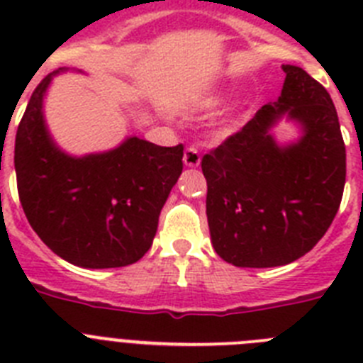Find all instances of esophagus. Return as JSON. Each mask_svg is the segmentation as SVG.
<instances>
[{
	"label": "esophagus",
	"mask_w": 363,
	"mask_h": 363,
	"mask_svg": "<svg viewBox=\"0 0 363 363\" xmlns=\"http://www.w3.org/2000/svg\"><path fill=\"white\" fill-rule=\"evenodd\" d=\"M200 162H201L200 152H198L194 147H189V149H185V152H184L185 167H198L200 165Z\"/></svg>",
	"instance_id": "34e87169"
}]
</instances>
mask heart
<instances>
[{"label":"heart","mask_w":363,"mask_h":363,"mask_svg":"<svg viewBox=\"0 0 363 363\" xmlns=\"http://www.w3.org/2000/svg\"><path fill=\"white\" fill-rule=\"evenodd\" d=\"M221 101H223V98H221L220 94H211V96H207L205 99H201L200 108H201V111H213V108L220 107ZM234 116H236V111H234V108H230L225 116L221 118V121H220L221 127H223V129H227V127L230 125V121L234 120Z\"/></svg>","instance_id":"b5f03b06"}]
</instances>
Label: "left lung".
Segmentation results:
<instances>
[{
  "label": "left lung",
  "mask_w": 363,
  "mask_h": 363,
  "mask_svg": "<svg viewBox=\"0 0 363 363\" xmlns=\"http://www.w3.org/2000/svg\"><path fill=\"white\" fill-rule=\"evenodd\" d=\"M277 101L205 154L207 221L220 258L236 267H278L309 252L338 213L345 145L329 92L296 65H281ZM281 119L301 136L280 144Z\"/></svg>",
  "instance_id": "obj_1"
}]
</instances>
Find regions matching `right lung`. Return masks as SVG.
Returning a JSON list of instances; mask_svg holds the SVG:
<instances>
[{
    "label": "right lung",
    "mask_w": 363,
    "mask_h": 363,
    "mask_svg": "<svg viewBox=\"0 0 363 363\" xmlns=\"http://www.w3.org/2000/svg\"><path fill=\"white\" fill-rule=\"evenodd\" d=\"M67 70L36 86L16 133L19 200L32 229L60 258L83 269L125 267L152 245L184 169V145L129 136L104 152H65L47 127L43 99L54 76Z\"/></svg>",
    "instance_id": "add662e5"
}]
</instances>
